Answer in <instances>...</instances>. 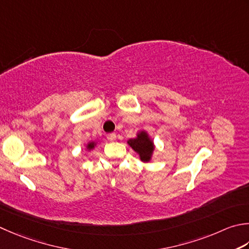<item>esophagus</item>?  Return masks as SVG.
Segmentation results:
<instances>
[{"mask_svg": "<svg viewBox=\"0 0 249 249\" xmlns=\"http://www.w3.org/2000/svg\"><path fill=\"white\" fill-rule=\"evenodd\" d=\"M107 139H108L109 141H114L116 139V135L114 133L108 134V135H107Z\"/></svg>", "mask_w": 249, "mask_h": 249, "instance_id": "obj_1", "label": "esophagus"}]
</instances>
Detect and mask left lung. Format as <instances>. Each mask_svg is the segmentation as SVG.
I'll return each instance as SVG.
<instances>
[{
  "label": "left lung",
  "instance_id": "8db88e82",
  "mask_svg": "<svg viewBox=\"0 0 249 249\" xmlns=\"http://www.w3.org/2000/svg\"><path fill=\"white\" fill-rule=\"evenodd\" d=\"M127 143L136 153H138L142 162H150L154 151V143L145 130H141L137 134V137L129 139Z\"/></svg>",
  "mask_w": 249,
  "mask_h": 249
}]
</instances>
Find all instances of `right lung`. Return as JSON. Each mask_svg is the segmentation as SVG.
Returning a JSON list of instances; mask_svg holds the SVG:
<instances>
[{"mask_svg": "<svg viewBox=\"0 0 249 249\" xmlns=\"http://www.w3.org/2000/svg\"><path fill=\"white\" fill-rule=\"evenodd\" d=\"M95 145H96V142H94V141H91V142H89L87 143V145H86V148H87V150H92L95 148Z\"/></svg>", "mask_w": 249, "mask_h": 249, "instance_id": "obj_1", "label": "right lung"}]
</instances>
